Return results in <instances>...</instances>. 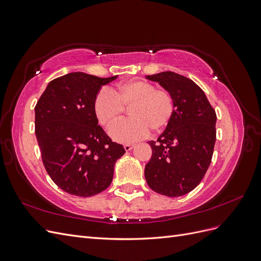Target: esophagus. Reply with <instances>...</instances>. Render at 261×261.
<instances>
[{"mask_svg": "<svg viewBox=\"0 0 261 261\" xmlns=\"http://www.w3.org/2000/svg\"><path fill=\"white\" fill-rule=\"evenodd\" d=\"M134 147H135V145H134V144H126V145H124V149L126 150V151H129V150H132Z\"/></svg>", "mask_w": 261, "mask_h": 261, "instance_id": "obj_1", "label": "esophagus"}]
</instances>
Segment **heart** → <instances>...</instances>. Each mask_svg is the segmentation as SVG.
Returning a JSON list of instances; mask_svg holds the SVG:
<instances>
[{
    "label": "heart",
    "instance_id": "obj_1",
    "mask_svg": "<svg viewBox=\"0 0 261 261\" xmlns=\"http://www.w3.org/2000/svg\"><path fill=\"white\" fill-rule=\"evenodd\" d=\"M130 107L129 120L114 126L110 130L113 139L132 143L146 137L150 129L158 133L171 122L175 111L172 93L145 81H129L114 88L102 89L93 101V111L99 123L111 128Z\"/></svg>",
    "mask_w": 261,
    "mask_h": 261
}]
</instances>
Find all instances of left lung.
<instances>
[{
    "label": "left lung",
    "instance_id": "left-lung-1",
    "mask_svg": "<svg viewBox=\"0 0 261 261\" xmlns=\"http://www.w3.org/2000/svg\"><path fill=\"white\" fill-rule=\"evenodd\" d=\"M172 93L175 111L156 141L145 177L153 192L179 197L198 185L211 163L217 137V114L206 94L192 80L173 72L148 75Z\"/></svg>",
    "mask_w": 261,
    "mask_h": 261
}]
</instances>
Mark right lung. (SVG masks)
<instances>
[{
  "mask_svg": "<svg viewBox=\"0 0 261 261\" xmlns=\"http://www.w3.org/2000/svg\"><path fill=\"white\" fill-rule=\"evenodd\" d=\"M117 76L101 78L81 72L51 81L35 108V132L42 162L63 191L90 197L111 184L114 164L125 153L98 125L93 101L101 86Z\"/></svg>",
  "mask_w": 261,
  "mask_h": 261,
  "instance_id": "obj_1",
  "label": "right lung"
}]
</instances>
